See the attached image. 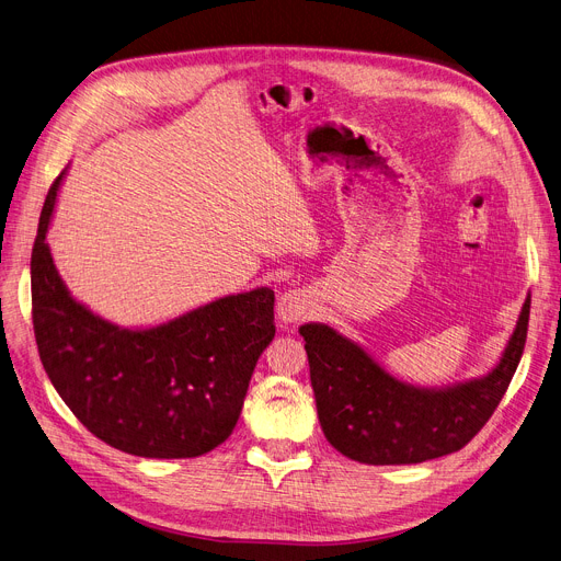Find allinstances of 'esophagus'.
<instances>
[{
	"label": "esophagus",
	"mask_w": 561,
	"mask_h": 561,
	"mask_svg": "<svg viewBox=\"0 0 561 561\" xmlns=\"http://www.w3.org/2000/svg\"><path fill=\"white\" fill-rule=\"evenodd\" d=\"M313 300L307 290H288L279 297L277 302V316L282 322H302L313 316Z\"/></svg>",
	"instance_id": "1"
}]
</instances>
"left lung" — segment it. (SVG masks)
Segmentation results:
<instances>
[{
  "label": "left lung",
  "instance_id": "left-lung-1",
  "mask_svg": "<svg viewBox=\"0 0 561 561\" xmlns=\"http://www.w3.org/2000/svg\"><path fill=\"white\" fill-rule=\"evenodd\" d=\"M530 297L484 379L422 390L392 379L327 324H302L318 420L335 451L363 465H417L460 451L490 422L528 339Z\"/></svg>",
  "mask_w": 561,
  "mask_h": 561
}]
</instances>
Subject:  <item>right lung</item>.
I'll return each instance as SVG.
<instances>
[{
    "label": "right lung",
    "instance_id": "right-lung-1",
    "mask_svg": "<svg viewBox=\"0 0 561 561\" xmlns=\"http://www.w3.org/2000/svg\"><path fill=\"white\" fill-rule=\"evenodd\" d=\"M60 180L31 252L33 331L56 392L124 454L175 460L216 449L232 435L254 365L275 339V293L220 297L144 331L101 320L67 293L45 243Z\"/></svg>",
    "mask_w": 561,
    "mask_h": 561
}]
</instances>
